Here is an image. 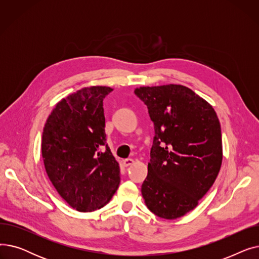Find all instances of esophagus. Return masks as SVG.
Returning a JSON list of instances; mask_svg holds the SVG:
<instances>
[{"mask_svg":"<svg viewBox=\"0 0 259 259\" xmlns=\"http://www.w3.org/2000/svg\"><path fill=\"white\" fill-rule=\"evenodd\" d=\"M133 162H134V160L132 158H126V159L122 160V165H124L125 167H129L133 164Z\"/></svg>","mask_w":259,"mask_h":259,"instance_id":"esophagus-1","label":"esophagus"}]
</instances>
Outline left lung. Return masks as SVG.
<instances>
[{
  "instance_id": "1",
  "label": "left lung",
  "mask_w": 259,
  "mask_h": 259,
  "mask_svg": "<svg viewBox=\"0 0 259 259\" xmlns=\"http://www.w3.org/2000/svg\"><path fill=\"white\" fill-rule=\"evenodd\" d=\"M155 137L142 195L152 213L176 220L193 210L223 161L222 130L213 107L183 85L140 87Z\"/></svg>"
}]
</instances>
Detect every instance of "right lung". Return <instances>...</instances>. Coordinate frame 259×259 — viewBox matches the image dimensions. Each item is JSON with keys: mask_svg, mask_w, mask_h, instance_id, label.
Wrapping results in <instances>:
<instances>
[{"mask_svg": "<svg viewBox=\"0 0 259 259\" xmlns=\"http://www.w3.org/2000/svg\"><path fill=\"white\" fill-rule=\"evenodd\" d=\"M113 89L92 86L60 101L48 116L42 156L62 198L79 212L110 201L119 185V166L106 144L103 100Z\"/></svg>", "mask_w": 259, "mask_h": 259, "instance_id": "add662e5", "label": "right lung"}]
</instances>
